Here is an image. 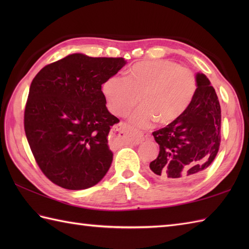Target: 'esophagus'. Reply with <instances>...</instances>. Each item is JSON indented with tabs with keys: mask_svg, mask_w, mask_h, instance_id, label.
I'll return each mask as SVG.
<instances>
[{
	"mask_svg": "<svg viewBox=\"0 0 249 249\" xmlns=\"http://www.w3.org/2000/svg\"><path fill=\"white\" fill-rule=\"evenodd\" d=\"M114 131H119V136L122 137V138H125L128 143L131 144H139L144 139L143 134L134 131L130 128V126L125 123H120L119 125H116Z\"/></svg>",
	"mask_w": 249,
	"mask_h": 249,
	"instance_id": "1",
	"label": "esophagus"
}]
</instances>
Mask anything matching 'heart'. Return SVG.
<instances>
[{"instance_id": "heart-1", "label": "heart", "mask_w": 249, "mask_h": 249, "mask_svg": "<svg viewBox=\"0 0 249 249\" xmlns=\"http://www.w3.org/2000/svg\"><path fill=\"white\" fill-rule=\"evenodd\" d=\"M197 78L187 67L170 60H145L131 66L126 78L112 76L103 84L110 112L124 116L139 103L131 124L146 127L153 122L170 125L182 118L197 92Z\"/></svg>"}]
</instances>
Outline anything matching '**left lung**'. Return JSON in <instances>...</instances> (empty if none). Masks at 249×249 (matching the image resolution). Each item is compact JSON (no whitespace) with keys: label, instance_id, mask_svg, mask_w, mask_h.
Wrapping results in <instances>:
<instances>
[{"label":"left lung","instance_id":"8db88e82","mask_svg":"<svg viewBox=\"0 0 249 249\" xmlns=\"http://www.w3.org/2000/svg\"><path fill=\"white\" fill-rule=\"evenodd\" d=\"M193 103L174 123L153 131L160 154L150 168L165 182L185 183L200 176L215 160L220 145L221 110L217 95L203 73L197 76Z\"/></svg>","mask_w":249,"mask_h":249}]
</instances>
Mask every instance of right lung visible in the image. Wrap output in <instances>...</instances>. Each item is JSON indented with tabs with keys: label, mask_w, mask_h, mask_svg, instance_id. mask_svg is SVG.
<instances>
[{
	"label": "right lung",
	"mask_w": 249,
	"mask_h": 249,
	"mask_svg": "<svg viewBox=\"0 0 249 249\" xmlns=\"http://www.w3.org/2000/svg\"><path fill=\"white\" fill-rule=\"evenodd\" d=\"M125 64L123 57L75 53L46 65L32 81L25 136L41 172L57 186L86 189L108 172V135L119 119L106 107L102 84Z\"/></svg>",
	"instance_id": "1"
}]
</instances>
